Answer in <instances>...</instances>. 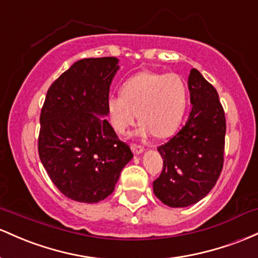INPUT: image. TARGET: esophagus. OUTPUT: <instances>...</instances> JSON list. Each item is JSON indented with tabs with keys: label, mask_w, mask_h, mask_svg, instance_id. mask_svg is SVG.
<instances>
[{
	"label": "esophagus",
	"mask_w": 258,
	"mask_h": 258,
	"mask_svg": "<svg viewBox=\"0 0 258 258\" xmlns=\"http://www.w3.org/2000/svg\"><path fill=\"white\" fill-rule=\"evenodd\" d=\"M132 150H133V152L135 153V155H140V153H143L145 151V147L140 146V145L132 144Z\"/></svg>",
	"instance_id": "obj_1"
}]
</instances>
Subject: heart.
<instances>
[{"instance_id":"1","label":"heart","mask_w":258,"mask_h":258,"mask_svg":"<svg viewBox=\"0 0 258 258\" xmlns=\"http://www.w3.org/2000/svg\"><path fill=\"white\" fill-rule=\"evenodd\" d=\"M187 105V86L178 74L141 72L121 86V95L107 100V113L115 132L125 133L140 118L138 134L167 137L178 128Z\"/></svg>"}]
</instances>
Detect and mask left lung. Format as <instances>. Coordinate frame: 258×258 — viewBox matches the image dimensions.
<instances>
[{"instance_id":"8db88e82","label":"left lung","mask_w":258,"mask_h":258,"mask_svg":"<svg viewBox=\"0 0 258 258\" xmlns=\"http://www.w3.org/2000/svg\"><path fill=\"white\" fill-rule=\"evenodd\" d=\"M192 108L185 125L158 147L163 158L153 192L164 205L181 208L213 189L223 168L225 117L217 90L192 68L187 78Z\"/></svg>"}]
</instances>
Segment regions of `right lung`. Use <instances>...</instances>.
<instances>
[{
	"mask_svg": "<svg viewBox=\"0 0 258 258\" xmlns=\"http://www.w3.org/2000/svg\"><path fill=\"white\" fill-rule=\"evenodd\" d=\"M118 62L115 57L78 60L50 86L42 106L40 160L52 183L74 201L105 200L133 158L106 119Z\"/></svg>",
	"mask_w": 258,
	"mask_h": 258,
	"instance_id": "obj_1",
	"label": "right lung"
}]
</instances>
